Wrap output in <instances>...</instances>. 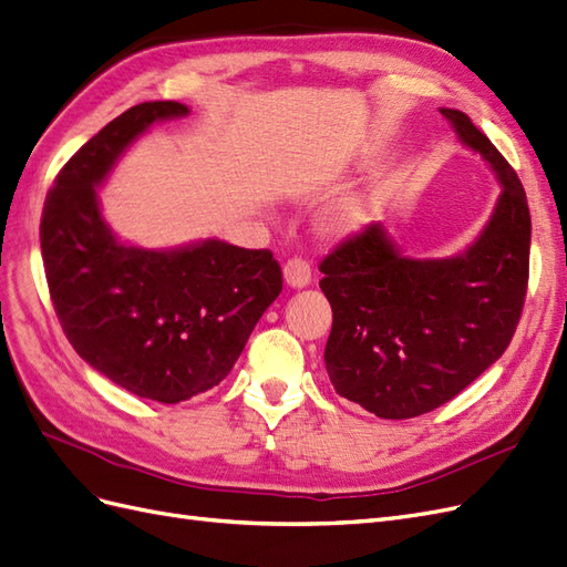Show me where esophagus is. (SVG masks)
<instances>
[{"label": "esophagus", "instance_id": "34e87169", "mask_svg": "<svg viewBox=\"0 0 567 567\" xmlns=\"http://www.w3.org/2000/svg\"><path fill=\"white\" fill-rule=\"evenodd\" d=\"M284 279L288 286L293 288H305L312 281V271L310 265H307L302 257H290V260L284 265Z\"/></svg>", "mask_w": 567, "mask_h": 567}]
</instances>
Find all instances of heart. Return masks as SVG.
Instances as JSON below:
<instances>
[{"label": "heart", "mask_w": 567, "mask_h": 567, "mask_svg": "<svg viewBox=\"0 0 567 567\" xmlns=\"http://www.w3.org/2000/svg\"><path fill=\"white\" fill-rule=\"evenodd\" d=\"M364 217V208L362 205H346V208L338 210L331 219H329V229L333 234H348L352 229L359 227V221Z\"/></svg>", "instance_id": "1"}]
</instances>
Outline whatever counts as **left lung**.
<instances>
[{
	"instance_id": "left-lung-1",
	"label": "left lung",
	"mask_w": 567,
	"mask_h": 567,
	"mask_svg": "<svg viewBox=\"0 0 567 567\" xmlns=\"http://www.w3.org/2000/svg\"><path fill=\"white\" fill-rule=\"evenodd\" d=\"M502 182L477 241L450 260H411L381 225L348 236L319 262L333 326L323 362L340 398L381 419L427 414L504 354L529 279L525 188L473 120L440 109Z\"/></svg>"
}]
</instances>
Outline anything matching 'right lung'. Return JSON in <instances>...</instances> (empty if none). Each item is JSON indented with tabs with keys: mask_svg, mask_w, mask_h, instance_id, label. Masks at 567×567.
<instances>
[{
	"mask_svg": "<svg viewBox=\"0 0 567 567\" xmlns=\"http://www.w3.org/2000/svg\"><path fill=\"white\" fill-rule=\"evenodd\" d=\"M146 101L94 134L49 188L40 246L51 302L75 352L115 385L177 404L215 388L284 288L271 250L225 241L179 250L120 244L101 219L96 186L156 120L186 115Z\"/></svg>",
	"mask_w": 567,
	"mask_h": 567,
	"instance_id": "obj_1",
	"label": "right lung"
}]
</instances>
